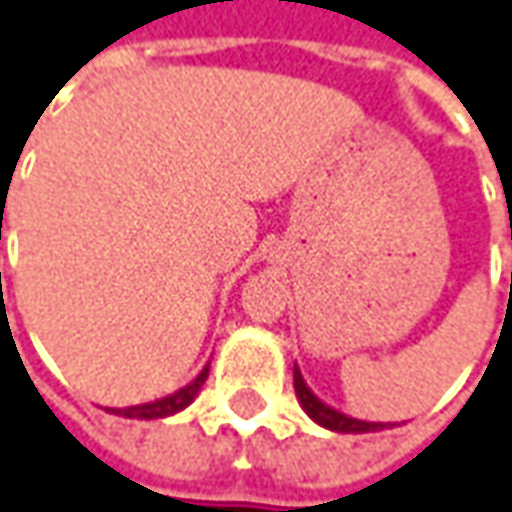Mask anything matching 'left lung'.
I'll return each mask as SVG.
<instances>
[{"label":"left lung","mask_w":512,"mask_h":512,"mask_svg":"<svg viewBox=\"0 0 512 512\" xmlns=\"http://www.w3.org/2000/svg\"><path fill=\"white\" fill-rule=\"evenodd\" d=\"M295 394H298V403L307 411L310 420H316L318 426L330 429V432H342V435H365V432H382V429H391V423H371V420H356V417H347L342 411H336L333 406H327L324 400H318L316 394L307 388L304 376L295 365Z\"/></svg>","instance_id":"8db88e82"}]
</instances>
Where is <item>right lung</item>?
Segmentation results:
<instances>
[{
    "instance_id": "obj_1",
    "label": "right lung",
    "mask_w": 512,
    "mask_h": 512,
    "mask_svg": "<svg viewBox=\"0 0 512 512\" xmlns=\"http://www.w3.org/2000/svg\"><path fill=\"white\" fill-rule=\"evenodd\" d=\"M205 379H208V365L196 374L194 382H188L185 388L167 394L162 400L141 403V406L106 408V411H112V414H118V417H130V420H159V417H170V414H176V411H182V408H188L194 403V397L199 394V388L205 385Z\"/></svg>"
}]
</instances>
